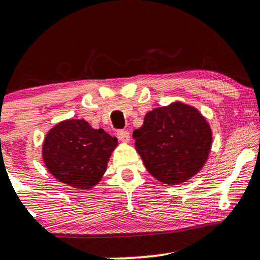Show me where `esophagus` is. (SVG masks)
Segmentation results:
<instances>
[{
    "instance_id": "1",
    "label": "esophagus",
    "mask_w": 260,
    "mask_h": 260,
    "mask_svg": "<svg viewBox=\"0 0 260 260\" xmlns=\"http://www.w3.org/2000/svg\"><path fill=\"white\" fill-rule=\"evenodd\" d=\"M117 138L120 139V140H122V142H124V143H128L129 142V132H128V131H124V129H121V131H118L117 132Z\"/></svg>"
}]
</instances>
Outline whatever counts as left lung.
<instances>
[{"instance_id": "obj_1", "label": "left lung", "mask_w": 260, "mask_h": 260, "mask_svg": "<svg viewBox=\"0 0 260 260\" xmlns=\"http://www.w3.org/2000/svg\"><path fill=\"white\" fill-rule=\"evenodd\" d=\"M133 139L148 171L160 182L178 184L201 171L213 137L198 110L174 103L149 111Z\"/></svg>"}]
</instances>
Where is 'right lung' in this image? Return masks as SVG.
<instances>
[{
	"label": "right lung",
	"instance_id": "right-lung-1",
	"mask_svg": "<svg viewBox=\"0 0 260 260\" xmlns=\"http://www.w3.org/2000/svg\"><path fill=\"white\" fill-rule=\"evenodd\" d=\"M117 139L94 129L84 120L59 122L46 134L43 160L56 180L78 189H90L105 174Z\"/></svg>",
	"mask_w": 260,
	"mask_h": 260
}]
</instances>
